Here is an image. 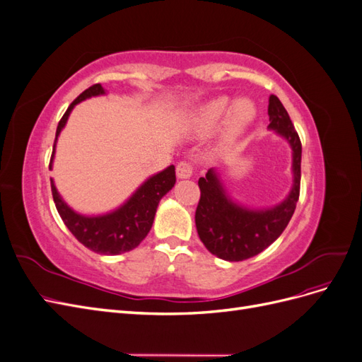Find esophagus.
Segmentation results:
<instances>
[{"label": "esophagus", "mask_w": 362, "mask_h": 362, "mask_svg": "<svg viewBox=\"0 0 362 362\" xmlns=\"http://www.w3.org/2000/svg\"><path fill=\"white\" fill-rule=\"evenodd\" d=\"M192 173H193V168H192L190 163H187V161L178 163V166H177V177H178L180 180H187V178H190Z\"/></svg>", "instance_id": "34e87169"}]
</instances>
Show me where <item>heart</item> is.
<instances>
[{
    "mask_svg": "<svg viewBox=\"0 0 362 362\" xmlns=\"http://www.w3.org/2000/svg\"><path fill=\"white\" fill-rule=\"evenodd\" d=\"M257 117V105L249 98H238L231 104L226 95L216 96L194 110L189 128L196 136H206L222 122V140L225 144L242 136Z\"/></svg>",
    "mask_w": 362,
    "mask_h": 362,
    "instance_id": "1",
    "label": "heart"
}]
</instances>
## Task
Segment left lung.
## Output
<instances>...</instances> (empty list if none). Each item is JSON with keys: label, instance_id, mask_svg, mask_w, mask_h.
I'll use <instances>...</instances> for the list:
<instances>
[{"label": "left lung", "instance_id": "8db88e82", "mask_svg": "<svg viewBox=\"0 0 362 362\" xmlns=\"http://www.w3.org/2000/svg\"><path fill=\"white\" fill-rule=\"evenodd\" d=\"M269 129L291 148L293 184L286 199L267 208H249L231 198L216 168L199 178L201 199L196 208V229L204 246L217 258L243 261L269 247L287 228L300 189L302 145L291 119L278 96H269Z\"/></svg>", "mask_w": 362, "mask_h": 362}]
</instances>
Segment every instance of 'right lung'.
Wrapping results in <instances>:
<instances>
[{"label":"right lung","instance_id":"add662e5","mask_svg":"<svg viewBox=\"0 0 362 362\" xmlns=\"http://www.w3.org/2000/svg\"><path fill=\"white\" fill-rule=\"evenodd\" d=\"M100 95H105L104 87L101 84H95L84 90L68 107L56 131L49 169H52L59 136L64 125H66L74 107L84 100ZM175 181H177L175 166L170 164L169 168L152 175L146 181L141 182L122 205H119L108 213L92 216L81 214L71 208L66 201L62 198L54 180H51V190L62 221L80 243H83L87 249L96 252V254L119 255L137 247L141 243V240L148 235L152 223H154L157 206L163 196L172 190Z\"/></svg>","mask_w":362,"mask_h":362}]
</instances>
